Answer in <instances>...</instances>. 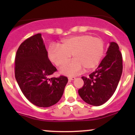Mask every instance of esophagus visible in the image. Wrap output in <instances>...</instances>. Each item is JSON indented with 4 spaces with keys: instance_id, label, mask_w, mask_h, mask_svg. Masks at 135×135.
<instances>
[{
    "instance_id": "obj_1",
    "label": "esophagus",
    "mask_w": 135,
    "mask_h": 135,
    "mask_svg": "<svg viewBox=\"0 0 135 135\" xmlns=\"http://www.w3.org/2000/svg\"><path fill=\"white\" fill-rule=\"evenodd\" d=\"M68 78H69V80H75L76 78L74 77V76H69Z\"/></svg>"
}]
</instances>
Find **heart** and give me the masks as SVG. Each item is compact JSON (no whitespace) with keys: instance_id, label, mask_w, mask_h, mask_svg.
<instances>
[{"instance_id":"heart-1","label":"heart","mask_w":135,"mask_h":135,"mask_svg":"<svg viewBox=\"0 0 135 135\" xmlns=\"http://www.w3.org/2000/svg\"><path fill=\"white\" fill-rule=\"evenodd\" d=\"M104 42L99 38L89 35L70 36L61 40L59 45L52 44L48 49V57L57 67L63 68L65 75H76L82 71H90L97 67L104 54Z\"/></svg>"}]
</instances>
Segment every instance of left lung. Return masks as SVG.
I'll return each instance as SVG.
<instances>
[{"label":"left lung","instance_id":"8db88e82","mask_svg":"<svg viewBox=\"0 0 135 135\" xmlns=\"http://www.w3.org/2000/svg\"><path fill=\"white\" fill-rule=\"evenodd\" d=\"M123 70L122 55L115 42H110L107 55L97 69L88 78L82 76L84 84L78 90L80 97L88 104L100 106L115 92Z\"/></svg>","mask_w":135,"mask_h":135}]
</instances>
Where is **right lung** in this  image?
<instances>
[{"label": "right lung", "instance_id": "1", "mask_svg": "<svg viewBox=\"0 0 135 135\" xmlns=\"http://www.w3.org/2000/svg\"><path fill=\"white\" fill-rule=\"evenodd\" d=\"M57 69L48 59L42 35L21 44L15 58V77L25 97L35 105L50 107L61 99L67 77L51 78Z\"/></svg>", "mask_w": 135, "mask_h": 135}]
</instances>
